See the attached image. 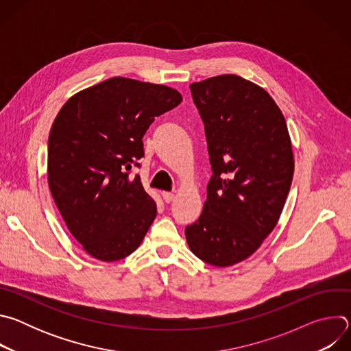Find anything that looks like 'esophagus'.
<instances>
[{"mask_svg":"<svg viewBox=\"0 0 351 351\" xmlns=\"http://www.w3.org/2000/svg\"><path fill=\"white\" fill-rule=\"evenodd\" d=\"M162 198H164L165 203H171L172 199L175 198V194L169 193V191H162Z\"/></svg>","mask_w":351,"mask_h":351,"instance_id":"1","label":"esophagus"}]
</instances>
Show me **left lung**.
<instances>
[{
  "label": "left lung",
  "mask_w": 351,
  "mask_h": 351,
  "mask_svg": "<svg viewBox=\"0 0 351 351\" xmlns=\"http://www.w3.org/2000/svg\"><path fill=\"white\" fill-rule=\"evenodd\" d=\"M190 91L213 176L186 240L199 260L230 267L252 256L279 221L294 172L290 136L272 97L240 76L191 83Z\"/></svg>",
  "instance_id": "left-lung-1"
}]
</instances>
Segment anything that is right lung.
I'll list each match as a JSON object with an SVG mask.
<instances>
[{
  "mask_svg": "<svg viewBox=\"0 0 351 351\" xmlns=\"http://www.w3.org/2000/svg\"><path fill=\"white\" fill-rule=\"evenodd\" d=\"M182 101L179 91L112 77L71 97L48 137V186L73 237L101 261L130 256L157 217L136 175L143 136Z\"/></svg>",
  "mask_w": 351,
  "mask_h": 351,
  "instance_id": "1",
  "label": "right lung"
}]
</instances>
